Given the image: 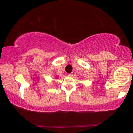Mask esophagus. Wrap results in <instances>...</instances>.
<instances>
[{
	"mask_svg": "<svg viewBox=\"0 0 133 133\" xmlns=\"http://www.w3.org/2000/svg\"><path fill=\"white\" fill-rule=\"evenodd\" d=\"M68 75H69V76H72L73 74H72V73H69V74H68Z\"/></svg>",
	"mask_w": 133,
	"mask_h": 133,
	"instance_id": "obj_1",
	"label": "esophagus"
}]
</instances>
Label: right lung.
<instances>
[{"label":"right lung","instance_id":"obj_1","mask_svg":"<svg viewBox=\"0 0 133 133\" xmlns=\"http://www.w3.org/2000/svg\"><path fill=\"white\" fill-rule=\"evenodd\" d=\"M56 78H58V77H56Z\"/></svg>","mask_w":133,"mask_h":133}]
</instances>
